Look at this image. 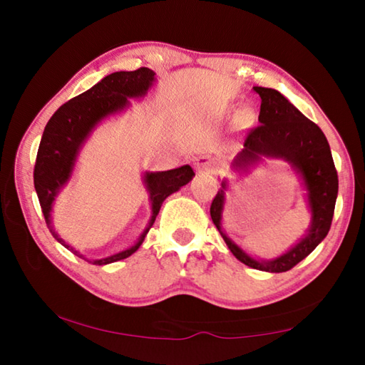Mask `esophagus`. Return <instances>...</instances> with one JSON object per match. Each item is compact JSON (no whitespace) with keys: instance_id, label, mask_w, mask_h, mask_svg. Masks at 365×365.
<instances>
[{"instance_id":"34e87169","label":"esophagus","mask_w":365,"mask_h":365,"mask_svg":"<svg viewBox=\"0 0 365 365\" xmlns=\"http://www.w3.org/2000/svg\"><path fill=\"white\" fill-rule=\"evenodd\" d=\"M195 168L197 172H205V174H212L217 168V164H215V160L211 156H200L196 159L195 163Z\"/></svg>"}]
</instances>
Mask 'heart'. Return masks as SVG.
<instances>
[{
    "mask_svg": "<svg viewBox=\"0 0 365 365\" xmlns=\"http://www.w3.org/2000/svg\"><path fill=\"white\" fill-rule=\"evenodd\" d=\"M251 117H252L251 110H242V113H240V115H238V122L248 123L251 120Z\"/></svg>",
    "mask_w": 365,
    "mask_h": 365,
    "instance_id": "heart-1",
    "label": "heart"
}]
</instances>
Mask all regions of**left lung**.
<instances>
[{
	"mask_svg": "<svg viewBox=\"0 0 365 365\" xmlns=\"http://www.w3.org/2000/svg\"><path fill=\"white\" fill-rule=\"evenodd\" d=\"M261 96L259 123L245 140V148L233 159L232 169L240 175L250 172L262 158L282 159L292 165L306 190L311 224L304 237L292 248L274 259H256L227 237L222 228L225 207L227 178L212 200L211 219L232 255L248 267L264 272H287L317 248L330 230L338 196V174L333 164L330 145L324 132L296 109L280 91L274 88H252Z\"/></svg>",
	"mask_w": 365,
	"mask_h": 365,
	"instance_id": "1",
	"label": "left lung"
}]
</instances>
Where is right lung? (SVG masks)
Instances as JSON below:
<instances>
[{
  "instance_id": "1",
  "label": "right lung",
  "mask_w": 365,
  "mask_h": 365,
  "mask_svg": "<svg viewBox=\"0 0 365 365\" xmlns=\"http://www.w3.org/2000/svg\"><path fill=\"white\" fill-rule=\"evenodd\" d=\"M154 76L156 73L148 67H140V69L132 72L120 71L109 73L101 82L86 90L85 93L63 104L48 120L45 132H43L34 170V183L36 195H38L41 212L45 215L46 225L53 237L85 261H90V259L80 255L54 230L51 219L54 201L69 183L73 169H76L78 154L95 128L108 117L127 110L130 108V100L143 98L153 83L156 82ZM193 177L195 172L188 164L164 172H145L141 180H143L148 195H150L151 217L143 233L130 248L114 252V255L106 257L93 259L90 262L106 265L132 256L143 243L146 233L150 232L154 220H156V215L159 214V209L165 197L185 187Z\"/></svg>"
}]
</instances>
